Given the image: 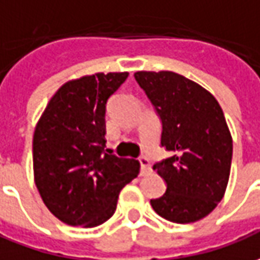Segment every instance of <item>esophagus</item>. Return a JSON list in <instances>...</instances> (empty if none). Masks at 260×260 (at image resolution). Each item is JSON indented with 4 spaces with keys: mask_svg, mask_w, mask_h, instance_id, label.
<instances>
[{
    "mask_svg": "<svg viewBox=\"0 0 260 260\" xmlns=\"http://www.w3.org/2000/svg\"><path fill=\"white\" fill-rule=\"evenodd\" d=\"M139 163H141V176H145L150 172V161L146 156H141L139 157Z\"/></svg>",
    "mask_w": 260,
    "mask_h": 260,
    "instance_id": "34e87169",
    "label": "esophagus"
}]
</instances>
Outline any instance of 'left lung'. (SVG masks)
Returning <instances> with one entry per match:
<instances>
[{"mask_svg":"<svg viewBox=\"0 0 260 260\" xmlns=\"http://www.w3.org/2000/svg\"><path fill=\"white\" fill-rule=\"evenodd\" d=\"M134 76L160 118V145L172 153L153 165L166 193L150 200V206L172 222H196L222 200L230 179L232 138L224 112L211 92L184 76Z\"/></svg>","mask_w":260,"mask_h":260,"instance_id":"1","label":"left lung"}]
</instances>
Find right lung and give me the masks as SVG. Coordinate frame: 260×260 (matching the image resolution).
Masks as SVG:
<instances>
[{"instance_id": "1", "label": "right lung", "mask_w": 260, "mask_h": 260, "mask_svg": "<svg viewBox=\"0 0 260 260\" xmlns=\"http://www.w3.org/2000/svg\"><path fill=\"white\" fill-rule=\"evenodd\" d=\"M128 73H97L56 91L34 134V173L45 206L72 226L92 228L115 212L118 194L139 161L105 148L107 101Z\"/></svg>"}]
</instances>
